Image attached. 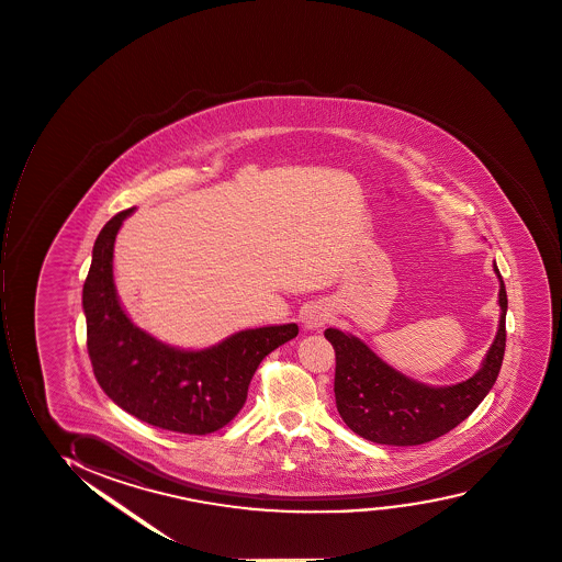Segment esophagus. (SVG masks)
<instances>
[{
	"instance_id": "34e87169",
	"label": "esophagus",
	"mask_w": 562,
	"mask_h": 562,
	"mask_svg": "<svg viewBox=\"0 0 562 562\" xmlns=\"http://www.w3.org/2000/svg\"><path fill=\"white\" fill-rule=\"evenodd\" d=\"M328 318H330V313L326 312V307L318 304L307 305L305 307V312L302 313V325L307 330H315V328H321V326H325L328 323Z\"/></svg>"
}]
</instances>
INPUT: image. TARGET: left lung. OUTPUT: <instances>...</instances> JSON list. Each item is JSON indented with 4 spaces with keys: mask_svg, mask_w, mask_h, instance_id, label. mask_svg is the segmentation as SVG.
<instances>
[{
    "mask_svg": "<svg viewBox=\"0 0 562 562\" xmlns=\"http://www.w3.org/2000/svg\"><path fill=\"white\" fill-rule=\"evenodd\" d=\"M501 281V323L481 368L457 385L432 386L407 378L362 339L338 328H326L325 338L336 351L334 393L345 425L364 440L383 446H420L453 430L480 406L501 372L506 349V286Z\"/></svg>",
    "mask_w": 562,
    "mask_h": 562,
    "instance_id": "left-lung-1",
    "label": "left lung"
}]
</instances>
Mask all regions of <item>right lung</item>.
Segmentation results:
<instances>
[{
  "label": "right lung",
  "instance_id": "add662e5",
  "mask_svg": "<svg viewBox=\"0 0 562 562\" xmlns=\"http://www.w3.org/2000/svg\"><path fill=\"white\" fill-rule=\"evenodd\" d=\"M134 210L121 211L95 237L82 286L95 379L116 406L143 423L179 434L215 432L244 407L258 364L296 338L297 325L247 328L198 351L142 330L122 310L113 279L115 237Z\"/></svg>",
  "mask_w": 562,
  "mask_h": 562
}]
</instances>
